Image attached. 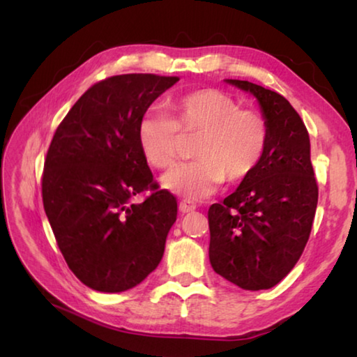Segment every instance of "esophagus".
<instances>
[{"label":"esophagus","mask_w":357,"mask_h":357,"mask_svg":"<svg viewBox=\"0 0 357 357\" xmlns=\"http://www.w3.org/2000/svg\"><path fill=\"white\" fill-rule=\"evenodd\" d=\"M197 209V204L192 203L190 200H181L179 202V211L183 214H187V213H192V211Z\"/></svg>","instance_id":"34e87169"}]
</instances>
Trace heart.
Returning <instances> with one entry per match:
<instances>
[{
  "label": "heart",
  "instance_id": "1",
  "mask_svg": "<svg viewBox=\"0 0 357 357\" xmlns=\"http://www.w3.org/2000/svg\"><path fill=\"white\" fill-rule=\"evenodd\" d=\"M181 137H195L193 160L162 178L165 189L190 200L206 198L228 184L241 183L257 170L269 142L261 113L241 108L231 96L214 88L185 93L168 102V118L146 114L138 123V146L157 170L173 167Z\"/></svg>",
  "mask_w": 357,
  "mask_h": 357
}]
</instances>
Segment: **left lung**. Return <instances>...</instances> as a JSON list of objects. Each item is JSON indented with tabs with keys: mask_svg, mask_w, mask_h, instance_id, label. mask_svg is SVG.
I'll return each instance as SVG.
<instances>
[{
	"mask_svg": "<svg viewBox=\"0 0 357 357\" xmlns=\"http://www.w3.org/2000/svg\"><path fill=\"white\" fill-rule=\"evenodd\" d=\"M257 98L268 121L263 160L223 203L208 211L209 261L244 289L277 285L301 258L318 203L309 132L279 93L245 80H227Z\"/></svg>",
	"mask_w": 357,
	"mask_h": 357,
	"instance_id": "obj_1",
	"label": "left lung"
}]
</instances>
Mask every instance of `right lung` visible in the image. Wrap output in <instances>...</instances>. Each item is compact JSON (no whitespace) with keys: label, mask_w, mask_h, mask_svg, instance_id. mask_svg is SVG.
Segmentation results:
<instances>
[{"label":"right lung","mask_w":357,"mask_h":357,"mask_svg":"<svg viewBox=\"0 0 357 357\" xmlns=\"http://www.w3.org/2000/svg\"><path fill=\"white\" fill-rule=\"evenodd\" d=\"M178 77L124 74L100 80L58 126L47 151L42 202L59 250L84 285L102 293L137 287L153 273L176 222L138 146V123ZM153 192L143 204L131 198Z\"/></svg>","instance_id":"right-lung-1"}]
</instances>
